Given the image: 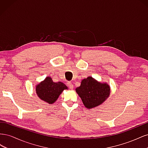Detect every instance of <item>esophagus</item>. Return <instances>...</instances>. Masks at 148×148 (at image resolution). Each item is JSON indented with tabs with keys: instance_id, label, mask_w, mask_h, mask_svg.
<instances>
[{
	"instance_id": "1",
	"label": "esophagus",
	"mask_w": 148,
	"mask_h": 148,
	"mask_svg": "<svg viewBox=\"0 0 148 148\" xmlns=\"http://www.w3.org/2000/svg\"><path fill=\"white\" fill-rule=\"evenodd\" d=\"M67 85H68L69 88L70 89H73V84L72 83H70V82H69L68 83H67Z\"/></svg>"
}]
</instances>
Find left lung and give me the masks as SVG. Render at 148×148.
Returning a JSON list of instances; mask_svg holds the SVG:
<instances>
[{"label":"left lung","mask_w":148,"mask_h":148,"mask_svg":"<svg viewBox=\"0 0 148 148\" xmlns=\"http://www.w3.org/2000/svg\"><path fill=\"white\" fill-rule=\"evenodd\" d=\"M76 92L81 97L84 106L92 109L102 104L110 95V86L107 83L98 82L91 77L83 79Z\"/></svg>","instance_id":"obj_1"}]
</instances>
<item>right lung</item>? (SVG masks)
Segmentation results:
<instances>
[{"instance_id":"add662e5","label":"right lung","mask_w":148,"mask_h":148,"mask_svg":"<svg viewBox=\"0 0 148 148\" xmlns=\"http://www.w3.org/2000/svg\"><path fill=\"white\" fill-rule=\"evenodd\" d=\"M64 89H68L64 83L60 82L55 83L51 77H46L44 81L36 85V92L40 99L52 104L57 100Z\"/></svg>"}]
</instances>
